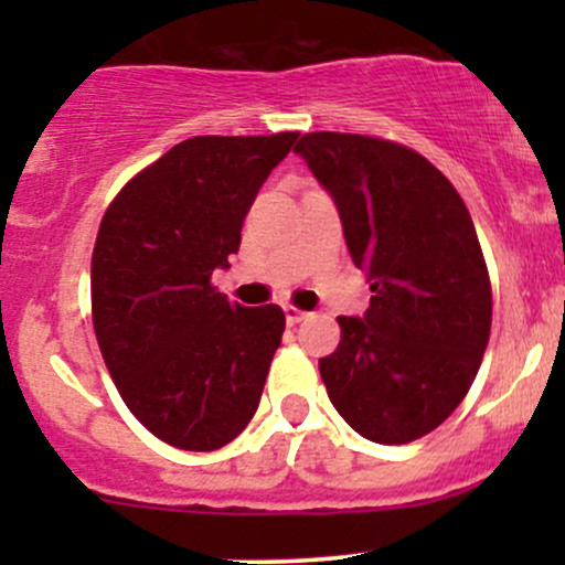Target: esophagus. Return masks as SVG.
Returning <instances> with one entry per match:
<instances>
[{"mask_svg": "<svg viewBox=\"0 0 565 565\" xmlns=\"http://www.w3.org/2000/svg\"><path fill=\"white\" fill-rule=\"evenodd\" d=\"M284 313H287L289 327H295V323H300V321H305L310 316V313H305V310L295 308V305H284Z\"/></svg>", "mask_w": 565, "mask_h": 565, "instance_id": "obj_1", "label": "esophagus"}]
</instances>
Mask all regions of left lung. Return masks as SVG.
I'll list each match as a JSON object with an SVG mask.
<instances>
[{
    "label": "left lung",
    "mask_w": 565,
    "mask_h": 565,
    "mask_svg": "<svg viewBox=\"0 0 565 565\" xmlns=\"http://www.w3.org/2000/svg\"><path fill=\"white\" fill-rule=\"evenodd\" d=\"M334 199L374 291L319 372L342 419L374 444L427 436L468 395L491 332V284L468 206L398 142L308 132L295 146Z\"/></svg>",
    "instance_id": "obj_1"
}]
</instances>
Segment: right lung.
Segmentation results:
<instances>
[{
	"mask_svg": "<svg viewBox=\"0 0 565 565\" xmlns=\"http://www.w3.org/2000/svg\"><path fill=\"white\" fill-rule=\"evenodd\" d=\"M297 132L199 135L135 174L93 249V323L135 417L164 444L215 451L255 417L281 345L278 305L244 308L212 287Z\"/></svg>",
	"mask_w": 565,
	"mask_h": 565,
	"instance_id": "right-lung-1",
	"label": "right lung"
}]
</instances>
